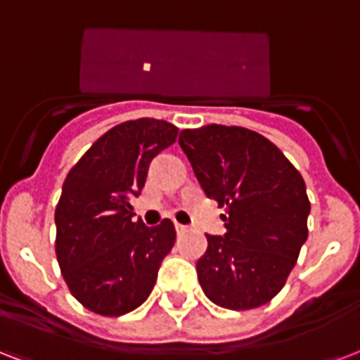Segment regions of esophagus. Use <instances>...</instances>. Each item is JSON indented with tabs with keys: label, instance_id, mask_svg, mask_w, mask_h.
I'll return each instance as SVG.
<instances>
[{
	"label": "esophagus",
	"instance_id": "34e87169",
	"mask_svg": "<svg viewBox=\"0 0 360 360\" xmlns=\"http://www.w3.org/2000/svg\"><path fill=\"white\" fill-rule=\"evenodd\" d=\"M174 227H176L178 235H184V233H188L189 231L188 225H182V224H174Z\"/></svg>",
	"mask_w": 360,
	"mask_h": 360
}]
</instances>
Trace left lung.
<instances>
[{
	"label": "left lung",
	"mask_w": 360,
	"mask_h": 360,
	"mask_svg": "<svg viewBox=\"0 0 360 360\" xmlns=\"http://www.w3.org/2000/svg\"><path fill=\"white\" fill-rule=\"evenodd\" d=\"M178 144L206 197L225 208V235H206L197 261L202 291L229 310L266 304L308 238L310 200L300 172L269 139L235 125L184 129Z\"/></svg>",
	"instance_id": "8db88e82"
}]
</instances>
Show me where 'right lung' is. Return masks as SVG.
Returning <instances> with one entry per match:
<instances>
[{"label": "right lung", "instance_id": "add662e5", "mask_svg": "<svg viewBox=\"0 0 360 360\" xmlns=\"http://www.w3.org/2000/svg\"><path fill=\"white\" fill-rule=\"evenodd\" d=\"M176 135L165 120L124 122L99 136L67 174L54 214L56 255L71 293L88 310L124 316L152 293L176 231L171 219L155 227L135 221L131 199Z\"/></svg>", "mask_w": 360, "mask_h": 360}]
</instances>
